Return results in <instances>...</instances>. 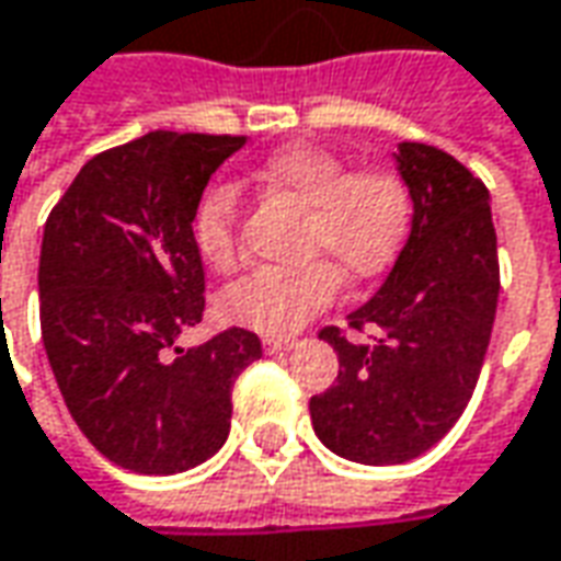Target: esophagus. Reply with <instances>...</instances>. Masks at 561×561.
<instances>
[{
    "instance_id": "obj_1",
    "label": "esophagus",
    "mask_w": 561,
    "mask_h": 561,
    "mask_svg": "<svg viewBox=\"0 0 561 561\" xmlns=\"http://www.w3.org/2000/svg\"><path fill=\"white\" fill-rule=\"evenodd\" d=\"M295 344V337H264L266 353H285V350H291Z\"/></svg>"
}]
</instances>
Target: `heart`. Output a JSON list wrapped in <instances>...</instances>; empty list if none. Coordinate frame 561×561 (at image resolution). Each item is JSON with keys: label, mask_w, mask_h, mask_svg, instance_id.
Instances as JSON below:
<instances>
[{"label": "heart", "mask_w": 561, "mask_h": 561, "mask_svg": "<svg viewBox=\"0 0 561 561\" xmlns=\"http://www.w3.org/2000/svg\"><path fill=\"white\" fill-rule=\"evenodd\" d=\"M245 184L266 199L304 208L295 270H254L220 295V312L232 325L270 337L291 334L322 312L344 282L380 276L402 251L414 199L396 169H350L319 144H288L249 171ZM193 239L202 261L230 270L239 261V193L211 186L199 202Z\"/></svg>", "instance_id": "b5f03b06"}]
</instances>
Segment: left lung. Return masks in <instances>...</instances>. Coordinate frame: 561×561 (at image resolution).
Listing matches in <instances>:
<instances>
[{
	"mask_svg": "<svg viewBox=\"0 0 561 561\" xmlns=\"http://www.w3.org/2000/svg\"><path fill=\"white\" fill-rule=\"evenodd\" d=\"M396 162L414 199L409 242L383 288L346 316L353 337L319 331L341 371L310 399L322 445L371 467L414 460L457 424L501 295L489 186L426 144H399Z\"/></svg>",
	"mask_w": 561,
	"mask_h": 561,
	"instance_id": "obj_1",
	"label": "left lung"
}]
</instances>
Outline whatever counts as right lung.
I'll use <instances>...</instances> for the list:
<instances>
[{
    "label": "right lung",
    "mask_w": 561,
    "mask_h": 561,
    "mask_svg": "<svg viewBox=\"0 0 561 561\" xmlns=\"http://www.w3.org/2000/svg\"><path fill=\"white\" fill-rule=\"evenodd\" d=\"M242 144L150 131L89 159L45 220L42 344L72 421L122 470L174 476L208 460L230 433L236 377L261 359L245 329L174 344L205 310L196 208Z\"/></svg>",
    "instance_id": "obj_1"
}]
</instances>
